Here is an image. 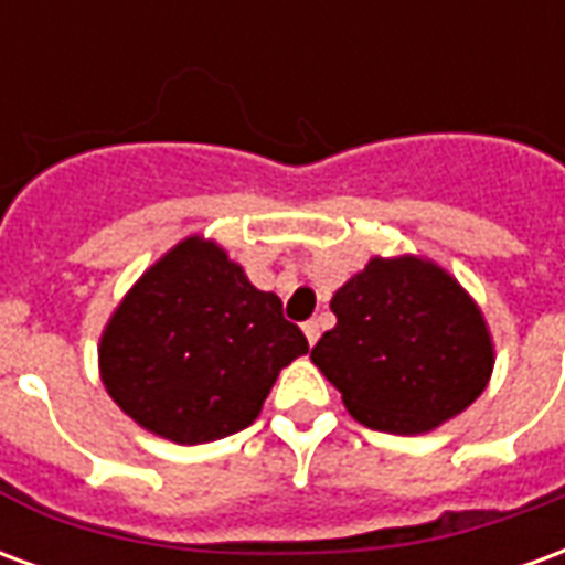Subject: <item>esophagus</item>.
Returning <instances> with one entry per match:
<instances>
[{
	"instance_id": "esophagus-1",
	"label": "esophagus",
	"mask_w": 565,
	"mask_h": 565,
	"mask_svg": "<svg viewBox=\"0 0 565 565\" xmlns=\"http://www.w3.org/2000/svg\"><path fill=\"white\" fill-rule=\"evenodd\" d=\"M302 332H306L308 344H315L320 339V323L318 320H308V323H302Z\"/></svg>"
}]
</instances>
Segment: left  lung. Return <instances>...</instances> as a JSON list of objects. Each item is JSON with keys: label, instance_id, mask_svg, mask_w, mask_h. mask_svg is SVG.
<instances>
[{"label": "left lung", "instance_id": "obj_1", "mask_svg": "<svg viewBox=\"0 0 565 565\" xmlns=\"http://www.w3.org/2000/svg\"><path fill=\"white\" fill-rule=\"evenodd\" d=\"M311 363L369 429L420 436L484 393L497 351L481 308L438 263L372 257L332 296Z\"/></svg>", "mask_w": 565, "mask_h": 565}]
</instances>
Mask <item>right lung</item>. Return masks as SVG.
<instances>
[{"label": "right lung", "mask_w": 565, "mask_h": 565, "mask_svg": "<svg viewBox=\"0 0 565 565\" xmlns=\"http://www.w3.org/2000/svg\"><path fill=\"white\" fill-rule=\"evenodd\" d=\"M308 354L281 299L257 290L217 242L190 235L129 287L99 339V375L117 408L178 445L257 420L271 384Z\"/></svg>", "instance_id": "right-lung-1"}]
</instances>
